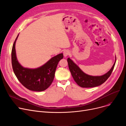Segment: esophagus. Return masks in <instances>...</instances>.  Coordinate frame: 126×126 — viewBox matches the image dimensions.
<instances>
[{"label":"esophagus","instance_id":"1","mask_svg":"<svg viewBox=\"0 0 126 126\" xmlns=\"http://www.w3.org/2000/svg\"><path fill=\"white\" fill-rule=\"evenodd\" d=\"M70 54V52L69 51V50H65L63 51V55L64 57H67V56H68Z\"/></svg>","mask_w":126,"mask_h":126}]
</instances>
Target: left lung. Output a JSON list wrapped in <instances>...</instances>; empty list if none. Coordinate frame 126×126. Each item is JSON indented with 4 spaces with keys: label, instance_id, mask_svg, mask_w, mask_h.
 I'll list each match as a JSON object with an SVG mask.
<instances>
[{
    "label": "left lung",
    "instance_id": "8db88e82",
    "mask_svg": "<svg viewBox=\"0 0 126 126\" xmlns=\"http://www.w3.org/2000/svg\"><path fill=\"white\" fill-rule=\"evenodd\" d=\"M67 62L71 74L77 84L83 88H90L100 86L107 80L114 69L116 60L113 66L106 74L102 76L96 77L85 74L69 58Z\"/></svg>",
    "mask_w": 126,
    "mask_h": 126
}]
</instances>
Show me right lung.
I'll use <instances>...</instances> for the list:
<instances>
[{"label": "right lung", "mask_w": 126, "mask_h": 126, "mask_svg": "<svg viewBox=\"0 0 126 126\" xmlns=\"http://www.w3.org/2000/svg\"><path fill=\"white\" fill-rule=\"evenodd\" d=\"M17 37L12 49V65L13 71L18 80L27 89L34 91H42L48 88L54 80L58 64L63 59V54L53 58L42 66L36 69L23 67L16 58L15 43Z\"/></svg>", "instance_id": "right-lung-1"}]
</instances>
